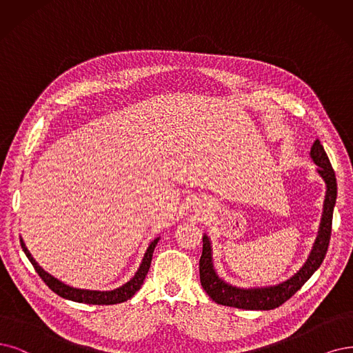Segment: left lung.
<instances>
[{
	"instance_id": "8db88e82",
	"label": "left lung",
	"mask_w": 353,
	"mask_h": 353,
	"mask_svg": "<svg viewBox=\"0 0 353 353\" xmlns=\"http://www.w3.org/2000/svg\"><path fill=\"white\" fill-rule=\"evenodd\" d=\"M311 159L314 161L319 168L317 172L325 181V199L323 208V218L320 224L319 237L314 243V249H312L310 259L307 263L303 266L295 276L288 279L283 283L276 286H270V288L262 290H240L236 286H231L221 281L214 270L212 266V256H211V244L210 239L203 236V249L202 256L199 260V275H201V285L205 292L212 298V301L221 305L234 307V308H243V310H273L282 305L283 303L295 295L301 290V286L312 276L323 260L325 257L329 249L330 236H332V221H333V208L337 198V183L334 170L330 164L327 154H325L323 145L319 139L314 141L311 147Z\"/></svg>"
}]
</instances>
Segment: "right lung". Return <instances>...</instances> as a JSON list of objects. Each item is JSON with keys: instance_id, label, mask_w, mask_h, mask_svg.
Segmentation results:
<instances>
[{"instance_id": "right-lung-1", "label": "right lung", "mask_w": 353, "mask_h": 353, "mask_svg": "<svg viewBox=\"0 0 353 353\" xmlns=\"http://www.w3.org/2000/svg\"><path fill=\"white\" fill-rule=\"evenodd\" d=\"M160 239H155L150 247L147 249L145 256H143L142 263L137 272V275L130 279L128 283H125L121 288H117L114 291H87V290H77L72 288V286H68L62 283L61 281H58L57 278L50 276L48 272H45L41 266L37 265L36 260L32 257L30 252L28 250V247L24 245L23 240L20 239L21 243V249L28 256V259L30 260V263L33 265L34 270L37 272V275L42 278V281L49 286V288L54 291L55 294H58L62 298L71 299V301L75 303H84V304H94V305H112V304H119V303H125L128 299L132 298L135 295V292L141 288V285L143 283V279H145L147 273L150 270L151 266V260H152V253L157 243H159Z\"/></svg>"}]
</instances>
